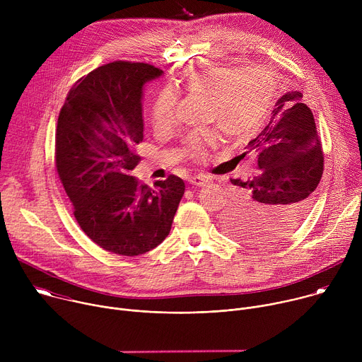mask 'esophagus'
I'll list each match as a JSON object with an SVG mask.
<instances>
[{"label": "esophagus", "mask_w": 362, "mask_h": 362, "mask_svg": "<svg viewBox=\"0 0 362 362\" xmlns=\"http://www.w3.org/2000/svg\"><path fill=\"white\" fill-rule=\"evenodd\" d=\"M208 182H209V177L204 176V175H193L190 177V183L193 186H204Z\"/></svg>", "instance_id": "esophagus-1"}]
</instances>
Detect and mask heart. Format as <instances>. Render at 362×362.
<instances>
[{
  "instance_id": "1",
  "label": "heart",
  "mask_w": 362,
  "mask_h": 362,
  "mask_svg": "<svg viewBox=\"0 0 362 362\" xmlns=\"http://www.w3.org/2000/svg\"><path fill=\"white\" fill-rule=\"evenodd\" d=\"M189 94L206 101V119L216 123L232 137H247L267 122L278 94L275 74L265 66H218L193 71L180 84ZM179 97L172 87L163 88L151 107L156 130H168L176 123ZM219 141L216 129L190 134L183 151L190 159H204L208 147Z\"/></svg>"
}]
</instances>
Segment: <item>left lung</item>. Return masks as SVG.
Wrapping results in <instances>:
<instances>
[{
	"label": "left lung",
	"instance_id": "obj_1",
	"mask_svg": "<svg viewBox=\"0 0 362 362\" xmlns=\"http://www.w3.org/2000/svg\"><path fill=\"white\" fill-rule=\"evenodd\" d=\"M242 156L257 153V169L226 209V230L246 245H274L303 221L324 173V151L315 119L300 91H288L275 105L268 126L250 140Z\"/></svg>",
	"mask_w": 362,
	"mask_h": 362
}]
</instances>
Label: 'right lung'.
Returning a JSON list of instances; mask_svg holds the SVG:
<instances>
[{
  "label": "right lung",
  "instance_id": "1",
  "mask_svg": "<svg viewBox=\"0 0 362 362\" xmlns=\"http://www.w3.org/2000/svg\"><path fill=\"white\" fill-rule=\"evenodd\" d=\"M162 74L146 63L101 66L73 86L57 122L56 168L74 218L94 243L122 256L160 245L185 193L175 175L154 187L130 175L143 141V86Z\"/></svg>",
  "mask_w": 362,
  "mask_h": 362
}]
</instances>
